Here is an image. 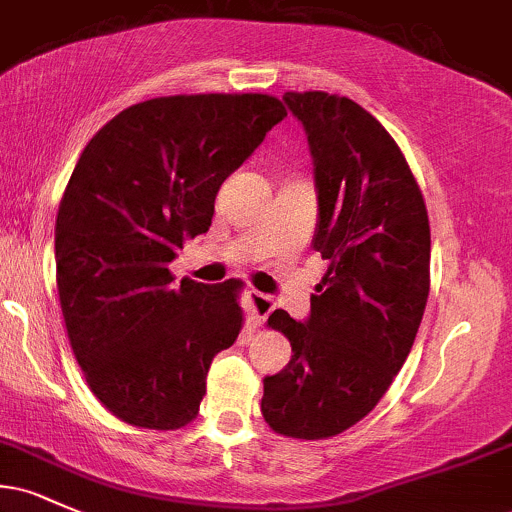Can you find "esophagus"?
<instances>
[{
	"label": "esophagus",
	"instance_id": "esophagus-1",
	"mask_svg": "<svg viewBox=\"0 0 512 512\" xmlns=\"http://www.w3.org/2000/svg\"><path fill=\"white\" fill-rule=\"evenodd\" d=\"M248 303H250V310H252V315H255L257 322L267 320L269 313L276 308L274 298L267 296V293H262V291H248Z\"/></svg>",
	"mask_w": 512,
	"mask_h": 512
}]
</instances>
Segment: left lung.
<instances>
[{"label": "left lung", "instance_id": "left-lung-1", "mask_svg": "<svg viewBox=\"0 0 512 512\" xmlns=\"http://www.w3.org/2000/svg\"><path fill=\"white\" fill-rule=\"evenodd\" d=\"M284 103L308 134L313 250L327 274L303 322L269 315L293 356L264 378L262 414L281 436L320 440L361 421L407 361L431 286V228L407 158L368 110L325 91Z\"/></svg>", "mask_w": 512, "mask_h": 512}]
</instances>
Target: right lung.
<instances>
[{"label": "right lung", "instance_id": "1", "mask_svg": "<svg viewBox=\"0 0 512 512\" xmlns=\"http://www.w3.org/2000/svg\"><path fill=\"white\" fill-rule=\"evenodd\" d=\"M284 117L262 93L151 98L81 151L57 211V291L86 383L117 419L173 431L197 416L211 361L243 327L240 284H175L168 264Z\"/></svg>", "mask_w": 512, "mask_h": 512}]
</instances>
